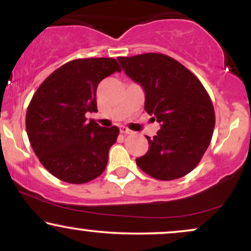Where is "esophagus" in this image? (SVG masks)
<instances>
[{"label":"esophagus","mask_w":251,"mask_h":251,"mask_svg":"<svg viewBox=\"0 0 251 251\" xmlns=\"http://www.w3.org/2000/svg\"><path fill=\"white\" fill-rule=\"evenodd\" d=\"M120 133L129 134V133H131V129H128L127 127H126V126H122V127H120Z\"/></svg>","instance_id":"esophagus-1"}]
</instances>
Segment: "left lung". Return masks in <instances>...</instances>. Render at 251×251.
<instances>
[{"label": "left lung", "instance_id": "left-lung-1", "mask_svg": "<svg viewBox=\"0 0 251 251\" xmlns=\"http://www.w3.org/2000/svg\"><path fill=\"white\" fill-rule=\"evenodd\" d=\"M126 75L145 91V111L160 124L149 151L135 159L145 174L172 180L191 172L205 153L215 127L208 92L192 72L165 54L118 57Z\"/></svg>", "mask_w": 251, "mask_h": 251}]
</instances>
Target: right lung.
<instances>
[{
	"label": "right lung",
	"mask_w": 251,
	"mask_h": 251,
	"mask_svg": "<svg viewBox=\"0 0 251 251\" xmlns=\"http://www.w3.org/2000/svg\"><path fill=\"white\" fill-rule=\"evenodd\" d=\"M120 66L113 57L65 63L39 86L25 114V129L40 163L71 184L96 179L105 171L117 126L101 127L85 114L97 112V87Z\"/></svg>",
	"instance_id": "add662e5"
}]
</instances>
